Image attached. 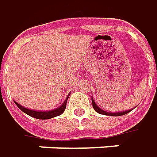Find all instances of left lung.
Returning <instances> with one entry per match:
<instances>
[{"label":"left lung","mask_w":157,"mask_h":157,"mask_svg":"<svg viewBox=\"0 0 157 157\" xmlns=\"http://www.w3.org/2000/svg\"><path fill=\"white\" fill-rule=\"evenodd\" d=\"M91 102H92V106H93V109L99 114H102V115H106V116H114V117H118V116H123L129 113L130 111H131V110H125V111H121V112H115V113H111V112H107V111H105L104 110L100 109L98 106L97 105L95 104V102L93 100V98H91Z\"/></svg>","instance_id":"obj_1"}]
</instances>
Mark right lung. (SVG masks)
I'll list each match as a JSON object with an SVG mask.
<instances>
[{
	"instance_id": "obj_1",
	"label": "right lung",
	"mask_w": 157,
	"mask_h": 157,
	"mask_svg": "<svg viewBox=\"0 0 157 157\" xmlns=\"http://www.w3.org/2000/svg\"><path fill=\"white\" fill-rule=\"evenodd\" d=\"M69 96L67 97V98L66 99V101L63 103V105L59 107H58L56 109L52 110H48V111H37V110H29V109H27L25 107H23L21 105H19L18 103L15 102V105L21 109V110L25 112L26 114H27L30 117H33L34 118H37V119H49V118H52V117H58V116L61 115L62 113L65 111L66 107V102H67V99H68Z\"/></svg>"
}]
</instances>
